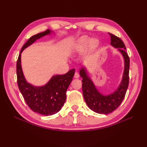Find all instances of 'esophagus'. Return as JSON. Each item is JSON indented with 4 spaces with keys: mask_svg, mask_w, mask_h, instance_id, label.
Segmentation results:
<instances>
[{
    "mask_svg": "<svg viewBox=\"0 0 147 147\" xmlns=\"http://www.w3.org/2000/svg\"><path fill=\"white\" fill-rule=\"evenodd\" d=\"M79 77V74L77 72H75L74 74V78H78Z\"/></svg>",
    "mask_w": 147,
    "mask_h": 147,
    "instance_id": "34e87169",
    "label": "esophagus"
}]
</instances>
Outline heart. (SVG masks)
I'll return each instance as SVG.
<instances>
[{
  "instance_id": "obj_1",
  "label": "heart",
  "mask_w": 147,
  "mask_h": 147,
  "mask_svg": "<svg viewBox=\"0 0 147 147\" xmlns=\"http://www.w3.org/2000/svg\"><path fill=\"white\" fill-rule=\"evenodd\" d=\"M89 43H91V46L92 48H95L98 45V42L96 40H91L86 36H83L81 38H80L77 41V45L75 46V50H76V51L83 50V49L87 47Z\"/></svg>"
}]
</instances>
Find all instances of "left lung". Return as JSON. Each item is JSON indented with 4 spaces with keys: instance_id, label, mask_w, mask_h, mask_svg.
<instances>
[{
    "instance_id": "left-lung-1",
    "label": "left lung",
    "mask_w": 147,
    "mask_h": 147,
    "mask_svg": "<svg viewBox=\"0 0 147 147\" xmlns=\"http://www.w3.org/2000/svg\"><path fill=\"white\" fill-rule=\"evenodd\" d=\"M111 38V45L118 48L124 60V70L122 81L117 90L112 94L104 96L97 90L91 80L88 77L86 70L82 67L80 74L82 77V90L84 100L88 107L94 112L100 114H108L118 109L125 96L129 85V57L126 51V47L122 40L112 34L109 33Z\"/></svg>"
}]
</instances>
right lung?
Wrapping results in <instances>:
<instances>
[{
	"label": "right lung",
	"instance_id": "add662e5",
	"mask_svg": "<svg viewBox=\"0 0 147 147\" xmlns=\"http://www.w3.org/2000/svg\"><path fill=\"white\" fill-rule=\"evenodd\" d=\"M51 32L47 29L29 38L22 47L16 63L18 86L26 104L33 112L45 116L55 114L61 109L66 99V91L72 80L75 69H71L64 75H55L45 86H34L26 82L24 77L21 65V54L36 40L51 34Z\"/></svg>",
	"mask_w": 147,
	"mask_h": 147
}]
</instances>
